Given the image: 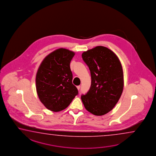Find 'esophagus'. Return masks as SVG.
Masks as SVG:
<instances>
[{
  "label": "esophagus",
  "mask_w": 156,
  "mask_h": 156,
  "mask_svg": "<svg viewBox=\"0 0 156 156\" xmlns=\"http://www.w3.org/2000/svg\"><path fill=\"white\" fill-rule=\"evenodd\" d=\"M76 88H77V89H78V90H80V86H77V87H76Z\"/></svg>",
  "instance_id": "34e87169"
}]
</instances>
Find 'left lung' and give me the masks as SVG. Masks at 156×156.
Wrapping results in <instances>:
<instances>
[{
  "label": "left lung",
  "mask_w": 156,
  "mask_h": 156,
  "mask_svg": "<svg viewBox=\"0 0 156 156\" xmlns=\"http://www.w3.org/2000/svg\"><path fill=\"white\" fill-rule=\"evenodd\" d=\"M82 58L89 67L91 86L81 99L86 109L95 115L112 110L123 92L122 66L116 54L108 48L97 46L83 52Z\"/></svg>",
  "instance_id": "left-lung-1"
}]
</instances>
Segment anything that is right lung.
I'll use <instances>...</instances> for the list:
<instances>
[{"mask_svg": "<svg viewBox=\"0 0 156 156\" xmlns=\"http://www.w3.org/2000/svg\"><path fill=\"white\" fill-rule=\"evenodd\" d=\"M74 52L64 48L45 58L36 74V89L41 102L49 110L59 112L70 105L78 94L72 83L70 61Z\"/></svg>", "mask_w": 156, "mask_h": 156, "instance_id": "1", "label": "right lung"}]
</instances>
